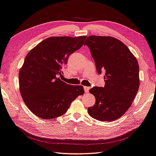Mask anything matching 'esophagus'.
I'll return each instance as SVG.
<instances>
[{"label":"esophagus","instance_id":"1","mask_svg":"<svg viewBox=\"0 0 156 156\" xmlns=\"http://www.w3.org/2000/svg\"><path fill=\"white\" fill-rule=\"evenodd\" d=\"M84 91L86 93H88V90H90V87H84Z\"/></svg>","mask_w":156,"mask_h":156}]
</instances>
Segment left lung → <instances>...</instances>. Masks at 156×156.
<instances>
[{"mask_svg": "<svg viewBox=\"0 0 156 156\" xmlns=\"http://www.w3.org/2000/svg\"><path fill=\"white\" fill-rule=\"evenodd\" d=\"M84 44L90 48L97 73L105 72L104 87L89 90L96 101L88 108V114L100 121L117 120L130 108L138 92L139 63L122 42L111 36H88Z\"/></svg>", "mask_w": 156, "mask_h": 156, "instance_id": "obj_1", "label": "left lung"}]
</instances>
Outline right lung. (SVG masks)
<instances>
[{"instance_id":"right-lung-1","label":"right lung","mask_w":156,"mask_h":156,"mask_svg":"<svg viewBox=\"0 0 156 156\" xmlns=\"http://www.w3.org/2000/svg\"><path fill=\"white\" fill-rule=\"evenodd\" d=\"M87 36H53L42 41L27 55L19 73L20 90L25 104L45 120L65 114L84 88L61 80L68 57L84 44Z\"/></svg>"}]
</instances>
